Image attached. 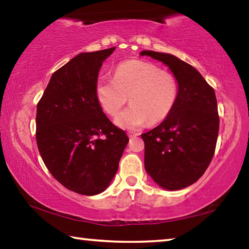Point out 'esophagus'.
I'll list each match as a JSON object with an SVG mask.
<instances>
[{"mask_svg": "<svg viewBox=\"0 0 249 249\" xmlns=\"http://www.w3.org/2000/svg\"><path fill=\"white\" fill-rule=\"evenodd\" d=\"M127 135H128V137H129V138H132V140H133V138H136L140 134H138V133H135V132H128V133H127Z\"/></svg>", "mask_w": 249, "mask_h": 249, "instance_id": "34e87169", "label": "esophagus"}]
</instances>
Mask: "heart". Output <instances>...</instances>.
Wrapping results in <instances>:
<instances>
[{"label": "heart", "instance_id": "obj_1", "mask_svg": "<svg viewBox=\"0 0 249 249\" xmlns=\"http://www.w3.org/2000/svg\"><path fill=\"white\" fill-rule=\"evenodd\" d=\"M96 98L108 115L115 116L129 101L132 104L115 117L121 128L136 130L146 123L157 124L174 109L179 93L176 77L158 66L142 60L125 61L117 67L114 79L101 77Z\"/></svg>", "mask_w": 249, "mask_h": 249}]
</instances>
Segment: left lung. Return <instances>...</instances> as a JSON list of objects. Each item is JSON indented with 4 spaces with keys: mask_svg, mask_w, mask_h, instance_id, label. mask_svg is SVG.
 Listing matches in <instances>:
<instances>
[{
    "mask_svg": "<svg viewBox=\"0 0 249 249\" xmlns=\"http://www.w3.org/2000/svg\"><path fill=\"white\" fill-rule=\"evenodd\" d=\"M140 54L161 61L178 82L169 116L142 138L147 174L160 188L181 190L201 178L215 151L220 126L215 92L199 71L174 54L153 50Z\"/></svg>",
    "mask_w": 249,
    "mask_h": 249,
    "instance_id": "obj_1",
    "label": "left lung"
}]
</instances>
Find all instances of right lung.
<instances>
[{
    "label": "right lung",
    "instance_id": "add662e5",
    "mask_svg": "<svg viewBox=\"0 0 249 249\" xmlns=\"http://www.w3.org/2000/svg\"><path fill=\"white\" fill-rule=\"evenodd\" d=\"M115 47L81 53L53 72L37 104L36 141L50 174L83 196L107 189L128 137L102 111L96 82Z\"/></svg>",
    "mask_w": 249,
    "mask_h": 249
}]
</instances>
